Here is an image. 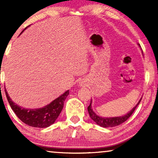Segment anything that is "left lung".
I'll use <instances>...</instances> for the list:
<instances>
[{
    "label": "left lung",
    "mask_w": 158,
    "mask_h": 158,
    "mask_svg": "<svg viewBox=\"0 0 158 158\" xmlns=\"http://www.w3.org/2000/svg\"><path fill=\"white\" fill-rule=\"evenodd\" d=\"M141 100H142V98L140 99L137 104L136 105V106L134 108V109H131V111H129L128 114H126V115L118 116V117H112V118H103V117H101V116H97L96 114L94 113V111L92 110V108H91L92 101H90V105L88 106V114H89L90 117L97 124L99 125V126H101L102 127H105V128H106V127H116L121 124H122V123H124V122H126V121L128 119L129 117H130L131 114H132L134 113V111H135L136 108H137V106L139 104Z\"/></svg>",
    "instance_id": "1"
}]
</instances>
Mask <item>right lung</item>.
<instances>
[{
    "mask_svg": "<svg viewBox=\"0 0 158 158\" xmlns=\"http://www.w3.org/2000/svg\"><path fill=\"white\" fill-rule=\"evenodd\" d=\"M6 98L16 115L26 124L36 128H46L55 123L64 106L69 90L44 107L36 109H23L13 102L5 89Z\"/></svg>",
    "mask_w": 158,
    "mask_h": 158,
    "instance_id": "right-lung-1",
    "label": "right lung"
}]
</instances>
